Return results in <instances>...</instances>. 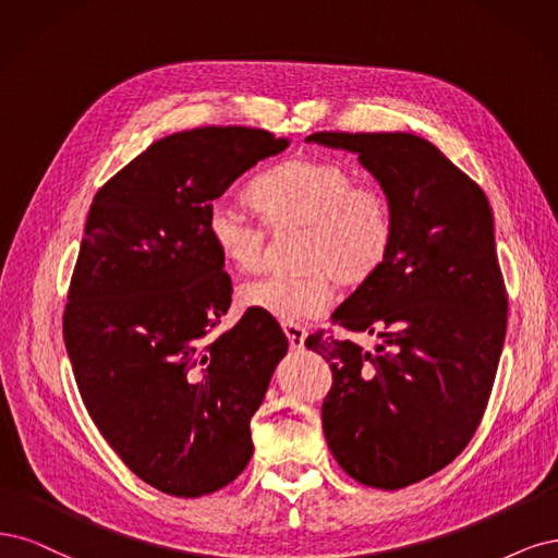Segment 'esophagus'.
Here are the masks:
<instances>
[{
	"label": "esophagus",
	"instance_id": "obj_1",
	"mask_svg": "<svg viewBox=\"0 0 558 558\" xmlns=\"http://www.w3.org/2000/svg\"><path fill=\"white\" fill-rule=\"evenodd\" d=\"M284 336L287 340H290V348L292 350H303V343H305V329L299 327V325H284Z\"/></svg>",
	"mask_w": 558,
	"mask_h": 558
}]
</instances>
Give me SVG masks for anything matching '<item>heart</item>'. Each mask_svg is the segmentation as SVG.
<instances>
[{
	"label": "heart",
	"mask_w": 558,
	"mask_h": 558,
	"mask_svg": "<svg viewBox=\"0 0 558 558\" xmlns=\"http://www.w3.org/2000/svg\"><path fill=\"white\" fill-rule=\"evenodd\" d=\"M250 199L271 233L299 229L294 276H264L239 287L247 311L284 325L325 313L333 282L354 290L387 262L393 213L383 192L356 185L350 169L317 157H294L259 175ZM208 239L236 271H257L264 259L266 230L227 199L208 208Z\"/></svg>",
	"instance_id": "1"
}]
</instances>
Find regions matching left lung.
<instances>
[{"instance_id": "8db88e82", "label": "left lung", "mask_w": 558, "mask_h": 558, "mask_svg": "<svg viewBox=\"0 0 558 558\" xmlns=\"http://www.w3.org/2000/svg\"><path fill=\"white\" fill-rule=\"evenodd\" d=\"M359 155L393 213L387 262L331 319L375 350L305 338L333 385L322 403L331 454L350 477L403 489L452 463L487 408L506 340L508 296L487 196L434 143L405 132H317Z\"/></svg>"}]
</instances>
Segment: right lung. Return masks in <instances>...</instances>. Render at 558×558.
<instances>
[{
  "label": "right lung",
  "mask_w": 558,
  "mask_h": 558,
  "mask_svg": "<svg viewBox=\"0 0 558 558\" xmlns=\"http://www.w3.org/2000/svg\"><path fill=\"white\" fill-rule=\"evenodd\" d=\"M290 138L199 128L155 141L106 183L87 213L71 276L64 345L89 417L150 487L196 498L253 457L250 420L287 354L276 319L231 305L208 208Z\"/></svg>",
  "instance_id": "right-lung-1"
}]
</instances>
